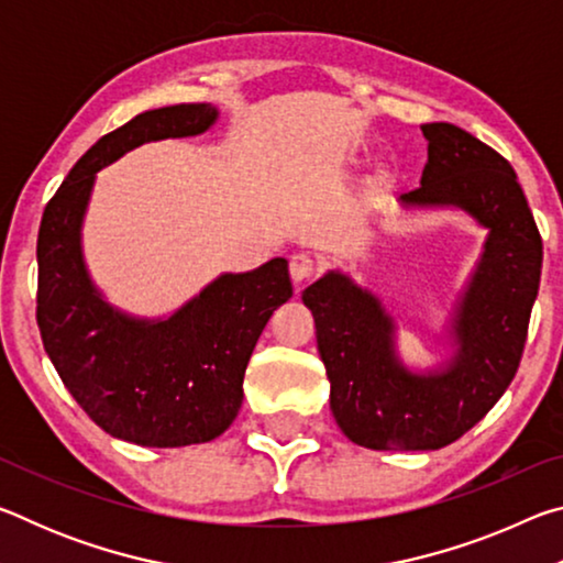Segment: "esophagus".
<instances>
[{
  "instance_id": "34e87169",
  "label": "esophagus",
  "mask_w": 563,
  "mask_h": 563,
  "mask_svg": "<svg viewBox=\"0 0 563 563\" xmlns=\"http://www.w3.org/2000/svg\"><path fill=\"white\" fill-rule=\"evenodd\" d=\"M316 268H318V263L312 261L308 253H295V255H290V278H292V283L308 280L310 275L316 273Z\"/></svg>"
}]
</instances>
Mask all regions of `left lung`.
Here are the masks:
<instances>
[{"label":"left lung","instance_id":"1","mask_svg":"<svg viewBox=\"0 0 563 563\" xmlns=\"http://www.w3.org/2000/svg\"><path fill=\"white\" fill-rule=\"evenodd\" d=\"M427 164L405 208H460L487 228L482 258L454 308V355L415 373L397 355V325L373 290L328 271L302 290L316 318L335 422L367 450L424 452L460 440L517 375L539 292L541 247L509 161L454 123H424Z\"/></svg>","mask_w":563,"mask_h":563}]
</instances>
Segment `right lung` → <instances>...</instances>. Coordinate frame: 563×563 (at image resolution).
<instances>
[{"mask_svg":"<svg viewBox=\"0 0 563 563\" xmlns=\"http://www.w3.org/2000/svg\"><path fill=\"white\" fill-rule=\"evenodd\" d=\"M211 103L139 113L101 136L44 208L36 322L64 387L103 432L141 446L211 442L243 405V375L273 310L292 298L288 261L223 273L168 318H136L93 285L81 225L97 170L148 141L198 136Z\"/></svg>","mask_w":563,"mask_h":563,"instance_id":"obj_1","label":"right lung"}]
</instances>
